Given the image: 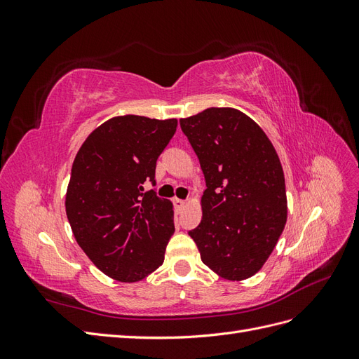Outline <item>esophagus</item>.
<instances>
[{
    "instance_id": "obj_1",
    "label": "esophagus",
    "mask_w": 359,
    "mask_h": 359,
    "mask_svg": "<svg viewBox=\"0 0 359 359\" xmlns=\"http://www.w3.org/2000/svg\"><path fill=\"white\" fill-rule=\"evenodd\" d=\"M173 205H175V208L180 211L184 208V205H186V201L182 199H173Z\"/></svg>"
}]
</instances>
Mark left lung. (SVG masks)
<instances>
[{
	"label": "left lung",
	"instance_id": "obj_1",
	"mask_svg": "<svg viewBox=\"0 0 359 359\" xmlns=\"http://www.w3.org/2000/svg\"><path fill=\"white\" fill-rule=\"evenodd\" d=\"M180 126L206 182L202 220L189 232L202 262L226 280H245L264 266L285 229V173L276 148L252 118L210 107Z\"/></svg>",
	"mask_w": 359,
	"mask_h": 359
}]
</instances>
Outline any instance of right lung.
I'll list each match as a JSON object with an SVG mask.
<instances>
[{"mask_svg":"<svg viewBox=\"0 0 359 359\" xmlns=\"http://www.w3.org/2000/svg\"><path fill=\"white\" fill-rule=\"evenodd\" d=\"M178 121L124 115L85 139L72 166L66 212L76 241L102 273L133 283L165 260L172 203L145 191Z\"/></svg>","mask_w":359,"mask_h":359,"instance_id":"right-lung-1","label":"right lung"}]
</instances>
